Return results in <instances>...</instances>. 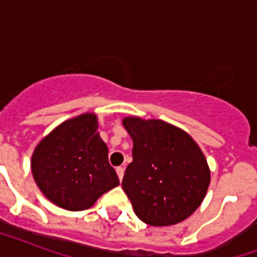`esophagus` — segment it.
Segmentation results:
<instances>
[{
    "label": "esophagus",
    "instance_id": "obj_1",
    "mask_svg": "<svg viewBox=\"0 0 257 257\" xmlns=\"http://www.w3.org/2000/svg\"><path fill=\"white\" fill-rule=\"evenodd\" d=\"M116 172H117V176H118V179H120V181H121V180H122V177H124V168H122V167H117Z\"/></svg>",
    "mask_w": 257,
    "mask_h": 257
}]
</instances>
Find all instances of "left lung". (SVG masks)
Instances as JSON below:
<instances>
[{
    "mask_svg": "<svg viewBox=\"0 0 257 257\" xmlns=\"http://www.w3.org/2000/svg\"><path fill=\"white\" fill-rule=\"evenodd\" d=\"M133 161L122 189L135 213L153 227L183 221L205 197L211 173L201 149L188 133L161 120L126 117Z\"/></svg>",
    "mask_w": 257,
    "mask_h": 257,
    "instance_id": "8db88e82",
    "label": "left lung"
}]
</instances>
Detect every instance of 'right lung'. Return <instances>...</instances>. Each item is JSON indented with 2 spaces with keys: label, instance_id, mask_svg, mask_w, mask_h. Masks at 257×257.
Returning <instances> with one entry per match:
<instances>
[{
  "label": "right lung",
  "instance_id": "add662e5",
  "mask_svg": "<svg viewBox=\"0 0 257 257\" xmlns=\"http://www.w3.org/2000/svg\"><path fill=\"white\" fill-rule=\"evenodd\" d=\"M32 172L38 188L58 207L84 211L120 181L97 132V117L64 121L34 149Z\"/></svg>",
  "mask_w": 257,
  "mask_h": 257
}]
</instances>
